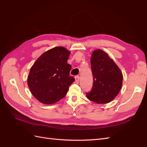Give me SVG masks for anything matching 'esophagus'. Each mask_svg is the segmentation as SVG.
<instances>
[{"label": "esophagus", "mask_w": 147, "mask_h": 147, "mask_svg": "<svg viewBox=\"0 0 147 147\" xmlns=\"http://www.w3.org/2000/svg\"><path fill=\"white\" fill-rule=\"evenodd\" d=\"M80 80V77L79 76H75V82L76 83H78Z\"/></svg>", "instance_id": "34e87169"}]
</instances>
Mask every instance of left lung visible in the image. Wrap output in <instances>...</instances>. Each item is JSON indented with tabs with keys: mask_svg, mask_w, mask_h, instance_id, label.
<instances>
[{
	"mask_svg": "<svg viewBox=\"0 0 147 147\" xmlns=\"http://www.w3.org/2000/svg\"><path fill=\"white\" fill-rule=\"evenodd\" d=\"M90 61L93 83L92 90L86 94V97L96 104H107L120 92L123 73L114 61L101 49L92 52Z\"/></svg>",
	"mask_w": 147,
	"mask_h": 147,
	"instance_id": "obj_1",
	"label": "left lung"
}]
</instances>
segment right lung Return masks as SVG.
<instances>
[{"label":"right lung","mask_w":147,"mask_h":147,"mask_svg":"<svg viewBox=\"0 0 147 147\" xmlns=\"http://www.w3.org/2000/svg\"><path fill=\"white\" fill-rule=\"evenodd\" d=\"M70 54L63 47H56L43 53L31 67L28 85L40 102L55 104L67 94L74 82L69 76L71 65L67 64Z\"/></svg>","instance_id":"obj_1"}]
</instances>
